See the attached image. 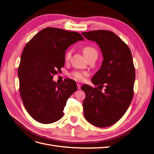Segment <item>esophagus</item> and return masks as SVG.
<instances>
[{
    "label": "esophagus",
    "mask_w": 154,
    "mask_h": 154,
    "mask_svg": "<svg viewBox=\"0 0 154 154\" xmlns=\"http://www.w3.org/2000/svg\"><path fill=\"white\" fill-rule=\"evenodd\" d=\"M81 85L80 84H79V83H78L77 84V87H78V89H80L81 88Z\"/></svg>",
    "instance_id": "obj_1"
}]
</instances>
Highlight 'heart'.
I'll return each instance as SVG.
<instances>
[{
	"mask_svg": "<svg viewBox=\"0 0 154 154\" xmlns=\"http://www.w3.org/2000/svg\"><path fill=\"white\" fill-rule=\"evenodd\" d=\"M97 53V51L95 48L91 47V46H88V47H86L83 49V54H85V57L87 55L90 54L91 53ZM72 53V49H70L66 51L64 57V58L66 61L67 62L70 59H71ZM71 75H72V77L74 79H75L76 80L79 82H83L85 80L86 77L88 76V73L85 71H74L71 74Z\"/></svg>",
	"mask_w": 154,
	"mask_h": 154,
	"instance_id": "1",
	"label": "heart"
}]
</instances>
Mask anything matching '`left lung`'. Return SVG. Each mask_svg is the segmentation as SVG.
<instances>
[{"instance_id": "8db88e82", "label": "left lung", "mask_w": 154, "mask_h": 154, "mask_svg": "<svg viewBox=\"0 0 154 154\" xmlns=\"http://www.w3.org/2000/svg\"><path fill=\"white\" fill-rule=\"evenodd\" d=\"M82 35L96 42L101 48L103 60L92 82L101 90L105 87L101 92L97 87H82L85 93L83 101L84 117L96 127H109L123 117L133 98L136 72L131 51L110 31L94 30Z\"/></svg>"}]
</instances>
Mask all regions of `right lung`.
I'll return each instance as SVG.
<instances>
[{"label": "right lung", "mask_w": 154, "mask_h": 154, "mask_svg": "<svg viewBox=\"0 0 154 154\" xmlns=\"http://www.w3.org/2000/svg\"><path fill=\"white\" fill-rule=\"evenodd\" d=\"M83 40L79 32L49 27L26 45L18 69L19 91L26 110L36 122L49 124L63 117L76 83L67 79L59 85L53 78L64 66L66 49Z\"/></svg>", "instance_id": "add662e5"}]
</instances>
